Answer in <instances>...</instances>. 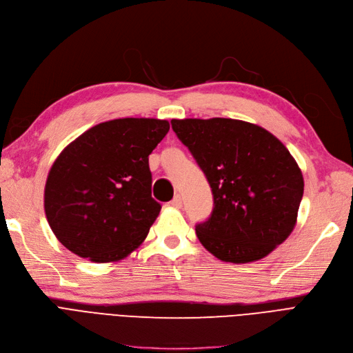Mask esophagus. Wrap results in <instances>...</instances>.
Here are the masks:
<instances>
[{
    "label": "esophagus",
    "mask_w": 353,
    "mask_h": 353,
    "mask_svg": "<svg viewBox=\"0 0 353 353\" xmlns=\"http://www.w3.org/2000/svg\"><path fill=\"white\" fill-rule=\"evenodd\" d=\"M171 205H172V208H176V209L182 208V199H181L179 194H176V196L172 199V201H171Z\"/></svg>",
    "instance_id": "esophagus-1"
}]
</instances>
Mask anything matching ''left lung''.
Listing matches in <instances>:
<instances>
[{"label":"left lung","mask_w":353,"mask_h":353,"mask_svg":"<svg viewBox=\"0 0 353 353\" xmlns=\"http://www.w3.org/2000/svg\"><path fill=\"white\" fill-rule=\"evenodd\" d=\"M208 178L213 210L196 225L203 247L230 263L265 257L290 235L303 194L301 169L269 131L229 118L172 119Z\"/></svg>","instance_id":"1"}]
</instances>
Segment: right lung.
Listing matches in <instances>:
<instances>
[{
	"mask_svg": "<svg viewBox=\"0 0 353 353\" xmlns=\"http://www.w3.org/2000/svg\"><path fill=\"white\" fill-rule=\"evenodd\" d=\"M168 131L165 119H112L67 145L45 185L46 219L61 244L94 263L141 244L162 209L152 197L149 154Z\"/></svg>",
	"mask_w": 353,
	"mask_h": 353,
	"instance_id": "add662e5",
	"label": "right lung"
}]
</instances>
